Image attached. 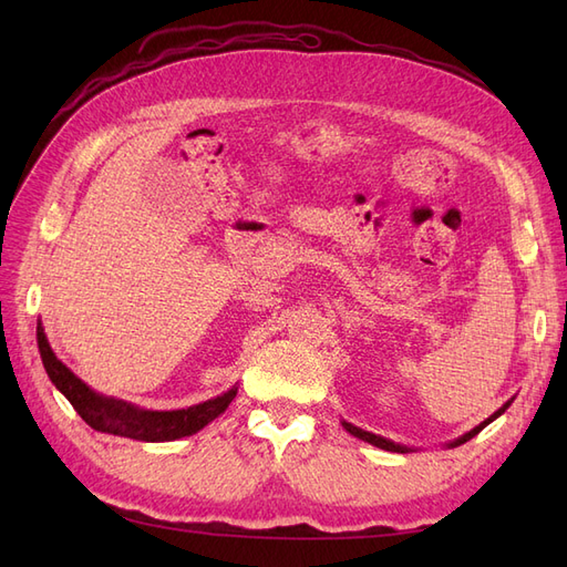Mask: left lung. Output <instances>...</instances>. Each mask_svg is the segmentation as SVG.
<instances>
[{"mask_svg":"<svg viewBox=\"0 0 567 567\" xmlns=\"http://www.w3.org/2000/svg\"><path fill=\"white\" fill-rule=\"evenodd\" d=\"M511 402H513V398L504 404V406H499L494 411V414L489 416V419H485L483 423L480 425H475V427H471L468 433H463L461 437H456V440H452V442H447V447H458V444H463V442H468L471 437H475L480 431H483V427H487L494 419H499L504 411L511 406ZM342 423V427H346V431L350 433V435H354V437H359V440H364V442H369V444H373V447H379V450H385V452H400V454H406V452H414V447H406V444H400V442H392V440H388V437H383V435H375V433H369V431H364V427H359V425H354V423H348V421H340Z\"/></svg>","mask_w":567,"mask_h":567,"instance_id":"8db88e82","label":"left lung"}]
</instances>
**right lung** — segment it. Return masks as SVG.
Here are the masks:
<instances>
[{
	"label": "right lung",
	"instance_id": "obj_1",
	"mask_svg": "<svg viewBox=\"0 0 567 567\" xmlns=\"http://www.w3.org/2000/svg\"><path fill=\"white\" fill-rule=\"evenodd\" d=\"M38 348L49 381L54 383L63 398L73 404L82 421L92 425L99 433L120 435L130 440L173 442L186 435H194L203 431L210 421H215L219 414H225V409L231 404L238 390L236 385H231L227 392L194 406L153 411L125 400L109 398V394H101L82 379H78V375L56 357V352L51 350L42 321H38Z\"/></svg>",
	"mask_w": 567,
	"mask_h": 567
}]
</instances>
